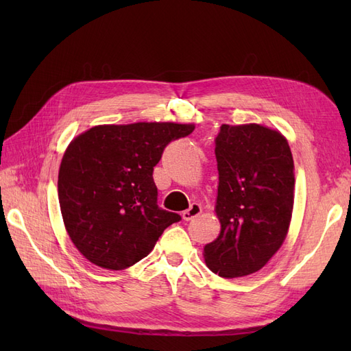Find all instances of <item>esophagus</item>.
Returning <instances> with one entry per match:
<instances>
[{
    "instance_id": "1",
    "label": "esophagus",
    "mask_w": 351,
    "mask_h": 351,
    "mask_svg": "<svg viewBox=\"0 0 351 351\" xmlns=\"http://www.w3.org/2000/svg\"><path fill=\"white\" fill-rule=\"evenodd\" d=\"M200 212H202V206L199 204H192L189 209L182 212V217L184 221H190V219L196 218L197 215H200Z\"/></svg>"
}]
</instances>
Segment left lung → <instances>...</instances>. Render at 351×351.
Wrapping results in <instances>:
<instances>
[{"label": "left lung", "instance_id": "8db88e82", "mask_svg": "<svg viewBox=\"0 0 351 351\" xmlns=\"http://www.w3.org/2000/svg\"><path fill=\"white\" fill-rule=\"evenodd\" d=\"M221 231L206 244V267L222 278L258 272L280 250L294 205V161L285 136L271 127L222 124L215 141Z\"/></svg>", "mask_w": 351, "mask_h": 351}]
</instances>
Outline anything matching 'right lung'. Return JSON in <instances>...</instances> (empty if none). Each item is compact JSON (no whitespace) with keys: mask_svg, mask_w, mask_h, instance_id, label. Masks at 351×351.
I'll return each mask as SVG.
<instances>
[{"mask_svg":"<svg viewBox=\"0 0 351 351\" xmlns=\"http://www.w3.org/2000/svg\"><path fill=\"white\" fill-rule=\"evenodd\" d=\"M193 130L171 121L99 124L69 143L58 171L60 209L89 262L110 271L133 267L182 219L158 208L152 173L164 147Z\"/></svg>","mask_w":351,"mask_h":351,"instance_id":"obj_1","label":"right lung"}]
</instances>
